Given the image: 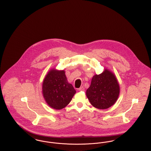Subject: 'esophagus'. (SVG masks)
Masks as SVG:
<instances>
[{
  "mask_svg": "<svg viewBox=\"0 0 151 151\" xmlns=\"http://www.w3.org/2000/svg\"><path fill=\"white\" fill-rule=\"evenodd\" d=\"M79 91H84V88L83 86H81L78 89Z\"/></svg>",
  "mask_w": 151,
  "mask_h": 151,
  "instance_id": "1",
  "label": "esophagus"
}]
</instances>
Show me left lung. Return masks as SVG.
Wrapping results in <instances>:
<instances>
[{
    "label": "left lung",
    "instance_id": "left-lung-1",
    "mask_svg": "<svg viewBox=\"0 0 151 151\" xmlns=\"http://www.w3.org/2000/svg\"><path fill=\"white\" fill-rule=\"evenodd\" d=\"M119 94V86L117 80L114 75L108 70L94 76L86 92L91 104L99 109H106L113 105Z\"/></svg>",
    "mask_w": 151,
    "mask_h": 151
}]
</instances>
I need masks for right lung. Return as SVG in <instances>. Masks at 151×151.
<instances>
[{
	"label": "right lung",
	"instance_id": "add662e5",
	"mask_svg": "<svg viewBox=\"0 0 151 151\" xmlns=\"http://www.w3.org/2000/svg\"><path fill=\"white\" fill-rule=\"evenodd\" d=\"M42 93L50 107L60 110L70 102L76 91L68 83L64 71L52 70L43 80Z\"/></svg>",
	"mask_w": 151,
	"mask_h": 151
}]
</instances>
